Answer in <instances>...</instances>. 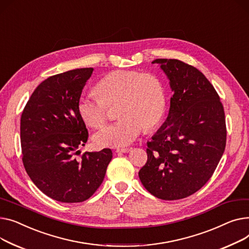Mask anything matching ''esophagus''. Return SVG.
<instances>
[{
	"mask_svg": "<svg viewBox=\"0 0 249 249\" xmlns=\"http://www.w3.org/2000/svg\"><path fill=\"white\" fill-rule=\"evenodd\" d=\"M131 150H133L131 148H123V149H116L114 152L115 153H128Z\"/></svg>",
	"mask_w": 249,
	"mask_h": 249,
	"instance_id": "obj_1",
	"label": "esophagus"
}]
</instances>
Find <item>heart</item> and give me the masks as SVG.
Masks as SVG:
<instances>
[{
    "mask_svg": "<svg viewBox=\"0 0 249 249\" xmlns=\"http://www.w3.org/2000/svg\"><path fill=\"white\" fill-rule=\"evenodd\" d=\"M99 97L82 95L77 105L85 124L104 126L107 121V107L120 104L119 122L93 137L100 148H118L130 144L144 129L158 125L166 110V92L160 79L151 73L135 70H115L102 77L95 86Z\"/></svg>",
    "mask_w": 249,
    "mask_h": 249,
    "instance_id": "b5f03b06",
    "label": "heart"
}]
</instances>
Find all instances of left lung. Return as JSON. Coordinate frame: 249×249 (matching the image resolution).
Listing matches in <instances>:
<instances>
[{"mask_svg":"<svg viewBox=\"0 0 249 249\" xmlns=\"http://www.w3.org/2000/svg\"><path fill=\"white\" fill-rule=\"evenodd\" d=\"M173 96L163 125L148 142V160L140 170L155 197L178 200L197 192L213 175L226 144L223 106L197 68L177 59H156Z\"/></svg>","mask_w":249,"mask_h":249,"instance_id":"1","label":"left lung"}]
</instances>
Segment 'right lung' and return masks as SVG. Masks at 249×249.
Instances as JSON below:
<instances>
[{
  "mask_svg": "<svg viewBox=\"0 0 249 249\" xmlns=\"http://www.w3.org/2000/svg\"><path fill=\"white\" fill-rule=\"evenodd\" d=\"M92 71L77 68L48 77L36 87L21 116L25 170L40 191L63 203L90 198L112 159L110 149L74 157L89 139L77 105Z\"/></svg>",
  "mask_w": 249,
  "mask_h": 249,
  "instance_id": "obj_1",
  "label": "right lung"
}]
</instances>
